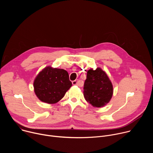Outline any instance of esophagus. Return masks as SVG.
Listing matches in <instances>:
<instances>
[{
	"mask_svg": "<svg viewBox=\"0 0 153 153\" xmlns=\"http://www.w3.org/2000/svg\"><path fill=\"white\" fill-rule=\"evenodd\" d=\"M72 83H73V85H77V84H78V80H74V81L72 82Z\"/></svg>",
	"mask_w": 153,
	"mask_h": 153,
	"instance_id": "1",
	"label": "esophagus"
}]
</instances>
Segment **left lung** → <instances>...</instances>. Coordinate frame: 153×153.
Here are the masks:
<instances>
[{"instance_id":"1","label":"left lung","mask_w":153,"mask_h":153,"mask_svg":"<svg viewBox=\"0 0 153 153\" xmlns=\"http://www.w3.org/2000/svg\"><path fill=\"white\" fill-rule=\"evenodd\" d=\"M83 95L85 99L93 106L100 108L110 101L113 87L106 73L100 68L87 71L86 79L84 83Z\"/></svg>"}]
</instances>
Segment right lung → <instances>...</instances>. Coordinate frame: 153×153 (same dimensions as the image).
<instances>
[{
    "mask_svg": "<svg viewBox=\"0 0 153 153\" xmlns=\"http://www.w3.org/2000/svg\"><path fill=\"white\" fill-rule=\"evenodd\" d=\"M33 85L34 93L40 100L53 104L63 97L72 83L66 70L48 66L37 74Z\"/></svg>",
    "mask_w": 153,
    "mask_h": 153,
    "instance_id": "add662e5",
    "label": "right lung"
}]
</instances>
